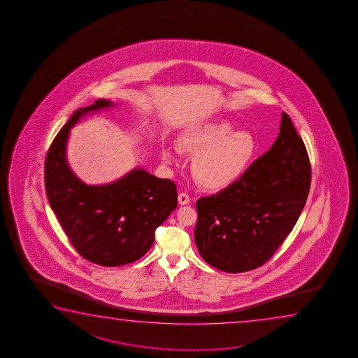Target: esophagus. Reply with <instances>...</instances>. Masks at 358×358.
I'll return each instance as SVG.
<instances>
[{"instance_id": "obj_1", "label": "esophagus", "mask_w": 358, "mask_h": 358, "mask_svg": "<svg viewBox=\"0 0 358 358\" xmlns=\"http://www.w3.org/2000/svg\"><path fill=\"white\" fill-rule=\"evenodd\" d=\"M191 201V198H189V196L187 194V193H180L178 194V203L181 204V206H186V204H188Z\"/></svg>"}]
</instances>
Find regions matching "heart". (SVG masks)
Listing matches in <instances>:
<instances>
[{"mask_svg": "<svg viewBox=\"0 0 358 358\" xmlns=\"http://www.w3.org/2000/svg\"><path fill=\"white\" fill-rule=\"evenodd\" d=\"M180 148L196 154L193 173L201 186L221 189L237 181L255 155V142L245 131L234 132L229 122L206 123L182 134ZM167 162H176V152L170 148L162 150Z\"/></svg>", "mask_w": 358, "mask_h": 358, "instance_id": "heart-1", "label": "heart"}]
</instances>
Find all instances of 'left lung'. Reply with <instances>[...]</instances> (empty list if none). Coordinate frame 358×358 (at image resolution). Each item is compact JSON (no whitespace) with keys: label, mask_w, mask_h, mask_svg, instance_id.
<instances>
[{"label":"left lung","mask_w":358,"mask_h":358,"mask_svg":"<svg viewBox=\"0 0 358 358\" xmlns=\"http://www.w3.org/2000/svg\"><path fill=\"white\" fill-rule=\"evenodd\" d=\"M310 173L303 141L282 113L269 152L225 189L196 201L194 240L201 258L232 274L265 264L299 220Z\"/></svg>","instance_id":"1"}]
</instances>
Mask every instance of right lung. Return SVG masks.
Here are the masks:
<instances>
[{
  "label": "right lung",
  "mask_w": 358,
  "mask_h": 358,
  "mask_svg": "<svg viewBox=\"0 0 358 358\" xmlns=\"http://www.w3.org/2000/svg\"><path fill=\"white\" fill-rule=\"evenodd\" d=\"M113 103L99 99L61 128L45 159V188L64 234L83 258L103 266L133 263L150 250L155 230L177 208L175 182L136 169L105 186H87L66 160L69 131L80 116Z\"/></svg>",
  "instance_id": "1"
}]
</instances>
